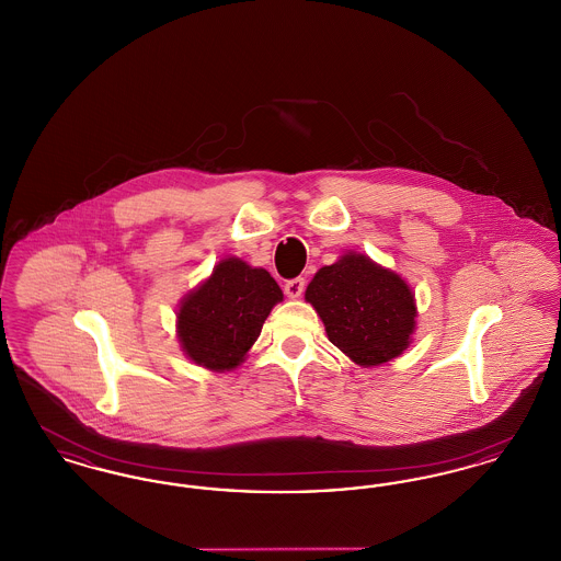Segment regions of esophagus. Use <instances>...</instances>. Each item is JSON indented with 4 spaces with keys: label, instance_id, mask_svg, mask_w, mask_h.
<instances>
[{
    "label": "esophagus",
    "instance_id": "34e87169",
    "mask_svg": "<svg viewBox=\"0 0 561 561\" xmlns=\"http://www.w3.org/2000/svg\"><path fill=\"white\" fill-rule=\"evenodd\" d=\"M305 286H307V282L302 277H294V279L286 282L284 293H286V296H290V298H298L300 294L305 293Z\"/></svg>",
    "mask_w": 561,
    "mask_h": 561
}]
</instances>
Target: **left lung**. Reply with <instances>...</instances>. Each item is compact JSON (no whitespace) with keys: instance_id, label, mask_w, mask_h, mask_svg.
<instances>
[{"instance_id":"1","label":"left lung","mask_w":561,"mask_h":561,"mask_svg":"<svg viewBox=\"0 0 561 561\" xmlns=\"http://www.w3.org/2000/svg\"><path fill=\"white\" fill-rule=\"evenodd\" d=\"M305 298L318 311L330 343L364 368L391 362L412 341L414 294L398 273L364 254L347 252L321 267Z\"/></svg>"}]
</instances>
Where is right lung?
I'll use <instances>...</instances> for the list:
<instances>
[{
	"label": "right lung",
	"instance_id": "right-lung-1",
	"mask_svg": "<svg viewBox=\"0 0 561 561\" xmlns=\"http://www.w3.org/2000/svg\"><path fill=\"white\" fill-rule=\"evenodd\" d=\"M284 298L265 268L231 256L181 300L176 332L188 359L214 373L238 368Z\"/></svg>",
	"mask_w": 561,
	"mask_h": 561
}]
</instances>
